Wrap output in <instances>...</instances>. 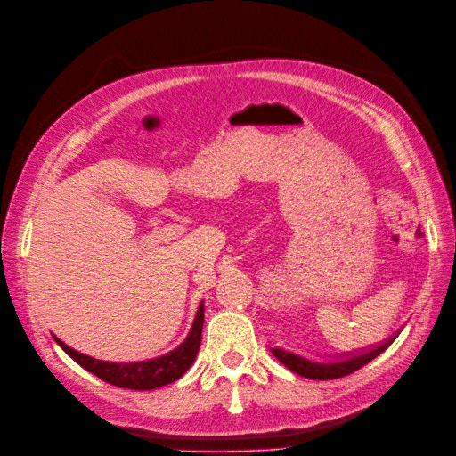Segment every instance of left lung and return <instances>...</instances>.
<instances>
[{"label": "left lung", "mask_w": 456, "mask_h": 456, "mask_svg": "<svg viewBox=\"0 0 456 456\" xmlns=\"http://www.w3.org/2000/svg\"><path fill=\"white\" fill-rule=\"evenodd\" d=\"M396 334H393L389 340H385L383 344H378L370 349H361L355 353H342V355L334 357V359H308L302 357L300 353L289 351V349H281V347H271L273 355L283 364L288 366L291 372L308 378V379H319V381H327V379H338L344 376H349L353 372H357L359 368L368 364L370 361H374L378 355L389 347L395 340Z\"/></svg>", "instance_id": "left-lung-1"}]
</instances>
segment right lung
Segmentation results:
<instances>
[{"label": "right lung", "mask_w": 456, "mask_h": 456, "mask_svg": "<svg viewBox=\"0 0 456 456\" xmlns=\"http://www.w3.org/2000/svg\"><path fill=\"white\" fill-rule=\"evenodd\" d=\"M202 323H205V302H200L199 310L195 314L193 325L185 336V340L176 346L173 351L165 353L156 359H146L137 362H110V361H99L94 357L84 355V353L63 344L60 338L54 340L56 344L69 355L77 364H80L84 370H88L99 379H103L110 385L124 387V389L133 391H151L158 387L168 385L176 379H180L190 366L195 362V357L200 347V334H202Z\"/></svg>", "instance_id": "1"}]
</instances>
